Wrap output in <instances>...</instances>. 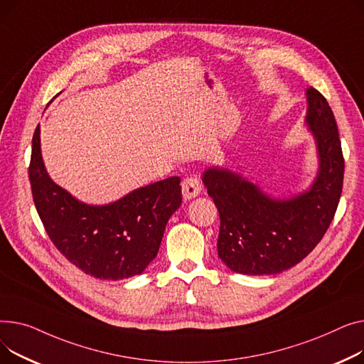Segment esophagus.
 I'll return each instance as SVG.
<instances>
[{
    "instance_id": "esophagus-1",
    "label": "esophagus",
    "mask_w": 364,
    "mask_h": 364,
    "mask_svg": "<svg viewBox=\"0 0 364 364\" xmlns=\"http://www.w3.org/2000/svg\"><path fill=\"white\" fill-rule=\"evenodd\" d=\"M201 182L197 176H189L182 182V196L185 200H192L201 194Z\"/></svg>"
}]
</instances>
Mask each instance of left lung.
I'll return each instance as SVG.
<instances>
[{
    "instance_id": "left-lung-1",
    "label": "left lung",
    "mask_w": 364,
    "mask_h": 364,
    "mask_svg": "<svg viewBox=\"0 0 364 364\" xmlns=\"http://www.w3.org/2000/svg\"><path fill=\"white\" fill-rule=\"evenodd\" d=\"M306 124L318 159L311 185L289 198L269 196L229 168L211 166L203 183L220 216L218 254L242 274H276L300 263L328 230L343 192L344 157L326 98L307 88Z\"/></svg>"
}]
</instances>
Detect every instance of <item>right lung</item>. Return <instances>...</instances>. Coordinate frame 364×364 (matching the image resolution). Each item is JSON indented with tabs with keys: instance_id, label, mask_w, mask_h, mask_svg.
Masks as SVG:
<instances>
[{
	"instance_id": "1",
	"label": "right lung",
	"mask_w": 364,
	"mask_h": 364,
	"mask_svg": "<svg viewBox=\"0 0 364 364\" xmlns=\"http://www.w3.org/2000/svg\"><path fill=\"white\" fill-rule=\"evenodd\" d=\"M39 124L32 139L29 181L50 240L70 263L97 279L141 274L159 252L168 219L182 203L181 178L134 189L104 205L82 203L48 175Z\"/></svg>"
}]
</instances>
